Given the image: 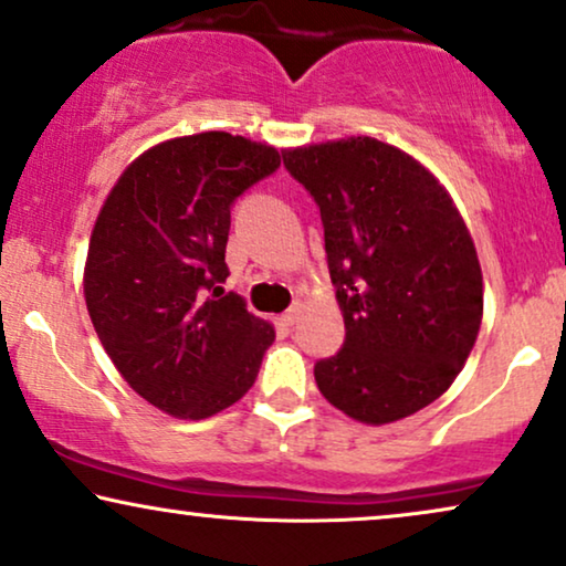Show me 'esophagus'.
Listing matches in <instances>:
<instances>
[{"label":"esophagus","instance_id":"34e87169","mask_svg":"<svg viewBox=\"0 0 566 566\" xmlns=\"http://www.w3.org/2000/svg\"><path fill=\"white\" fill-rule=\"evenodd\" d=\"M301 312H304V306H301L298 301H296V304H293L289 312H283V314H281V322H283L285 327H293V325H296V322L301 319Z\"/></svg>","mask_w":566,"mask_h":566}]
</instances>
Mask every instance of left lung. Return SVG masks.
<instances>
[{
  "label": "left lung",
  "instance_id": "8db88e82",
  "mask_svg": "<svg viewBox=\"0 0 566 566\" xmlns=\"http://www.w3.org/2000/svg\"><path fill=\"white\" fill-rule=\"evenodd\" d=\"M319 205L346 343L317 361L319 392L381 427L450 390L483 317L475 244L452 197L413 156L374 137L285 148Z\"/></svg>",
  "mask_w": 566,
  "mask_h": 566
}]
</instances>
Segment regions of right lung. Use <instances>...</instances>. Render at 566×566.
<instances>
[{"label":"right lung","mask_w":566,"mask_h":566,"mask_svg":"<svg viewBox=\"0 0 566 566\" xmlns=\"http://www.w3.org/2000/svg\"><path fill=\"white\" fill-rule=\"evenodd\" d=\"M281 153L229 132L153 145L124 168L95 218L83 289L124 381L174 418L200 421L254 385L275 327L223 293L237 197Z\"/></svg>","instance_id":"right-lung-1"}]
</instances>
